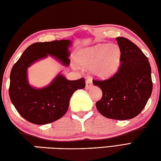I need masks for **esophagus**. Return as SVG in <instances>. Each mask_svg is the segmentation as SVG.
<instances>
[{
	"instance_id": "34e87169",
	"label": "esophagus",
	"mask_w": 161,
	"mask_h": 161,
	"mask_svg": "<svg viewBox=\"0 0 161 161\" xmlns=\"http://www.w3.org/2000/svg\"><path fill=\"white\" fill-rule=\"evenodd\" d=\"M92 80L90 79V78H87L86 80V89H90L91 87H92Z\"/></svg>"
}]
</instances>
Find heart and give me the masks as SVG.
I'll use <instances>...</instances> for the list:
<instances>
[{
	"instance_id": "1",
	"label": "heart",
	"mask_w": 161,
	"mask_h": 161,
	"mask_svg": "<svg viewBox=\"0 0 161 161\" xmlns=\"http://www.w3.org/2000/svg\"><path fill=\"white\" fill-rule=\"evenodd\" d=\"M120 50L116 45H98L78 52L75 62L83 68H90L99 78H107L116 73L120 64Z\"/></svg>"
}]
</instances>
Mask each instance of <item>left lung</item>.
<instances>
[{
	"instance_id": "1",
	"label": "left lung",
	"mask_w": 161,
	"mask_h": 161,
	"mask_svg": "<svg viewBox=\"0 0 161 161\" xmlns=\"http://www.w3.org/2000/svg\"><path fill=\"white\" fill-rule=\"evenodd\" d=\"M120 50V64L113 76L93 80L102 90L96 107L102 116L115 120H128L140 114L152 92L153 83L148 59L134 43L116 38Z\"/></svg>"
}]
</instances>
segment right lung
Instances as JSON below:
<instances>
[{
	"instance_id": "right-lung-1",
	"label": "right lung",
	"mask_w": 161,
	"mask_h": 161,
	"mask_svg": "<svg viewBox=\"0 0 161 161\" xmlns=\"http://www.w3.org/2000/svg\"><path fill=\"white\" fill-rule=\"evenodd\" d=\"M71 43L69 40L33 43L12 69L9 95L18 113L29 122L45 125L59 119L67 111L75 91L86 87L84 78L69 80L62 74L57 75L50 86L41 89L33 88L27 80V68L47 54L68 66L70 64L68 47Z\"/></svg>"
}]
</instances>
